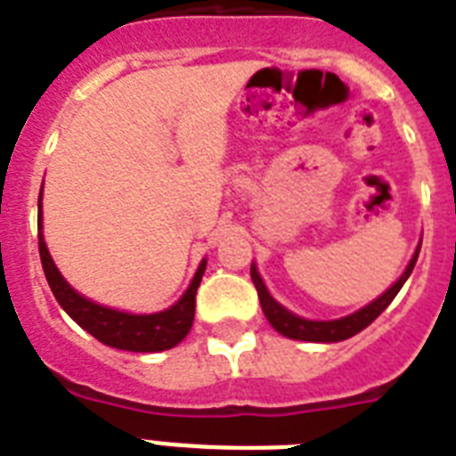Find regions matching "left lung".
I'll use <instances>...</instances> for the list:
<instances>
[{
	"mask_svg": "<svg viewBox=\"0 0 456 456\" xmlns=\"http://www.w3.org/2000/svg\"><path fill=\"white\" fill-rule=\"evenodd\" d=\"M419 250H421V241H419L417 250H414V256H411V260L407 263V267H404V272L400 274V279H397L395 284L390 286L388 291H383L379 298L371 300V303L364 305V307H360V310L353 312V314H346V317H338V319H307L296 314V312H291L289 307H284V305L279 303V300L267 291V286H265L256 263H250V279H253V284H256L257 289V298H260V305H263L265 317H267V322H270L274 331H279L281 336L293 340H310V343H338V340L353 338L354 333H360L362 329H367V326L371 324V322H374V319L379 317V314H381L390 303H393L397 291L403 289L404 281L410 279L411 270H414V265H417Z\"/></svg>",
	"mask_w": 456,
	"mask_h": 456,
	"instance_id": "left-lung-1",
	"label": "left lung"
}]
</instances>
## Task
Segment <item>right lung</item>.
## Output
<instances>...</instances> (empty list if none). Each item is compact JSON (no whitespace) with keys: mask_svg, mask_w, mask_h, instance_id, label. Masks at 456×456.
<instances>
[{"mask_svg":"<svg viewBox=\"0 0 456 456\" xmlns=\"http://www.w3.org/2000/svg\"><path fill=\"white\" fill-rule=\"evenodd\" d=\"M45 189V182H42ZM37 239H39V257H42V270L49 281L53 298L66 310V314L80 324L87 333H92L103 346L118 347V350H130V353H160L179 346L191 331L193 314H196V291H199L200 279L206 272L208 260L203 257L199 270L193 274L191 284L186 286L182 298L167 310L151 312V314H137V312H125L109 307V305L94 303L80 291H75L68 284L63 274L53 263L52 253L46 248L45 232H42V191L37 200Z\"/></svg>","mask_w":456,"mask_h":456,"instance_id":"1","label":"right lung"}]
</instances>
